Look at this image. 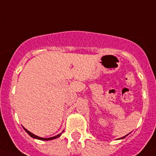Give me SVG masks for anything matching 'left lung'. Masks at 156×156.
Returning a JSON list of instances; mask_svg holds the SVG:
<instances>
[{"label": "left lung", "mask_w": 156, "mask_h": 156, "mask_svg": "<svg viewBox=\"0 0 156 156\" xmlns=\"http://www.w3.org/2000/svg\"><path fill=\"white\" fill-rule=\"evenodd\" d=\"M126 136H127V135H126ZM123 136V137H122V138H119V139H123V138H125V136Z\"/></svg>", "instance_id": "8db88e82"}]
</instances>
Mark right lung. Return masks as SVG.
<instances>
[{"label": "right lung", "instance_id": "obj_1", "mask_svg": "<svg viewBox=\"0 0 156 156\" xmlns=\"http://www.w3.org/2000/svg\"><path fill=\"white\" fill-rule=\"evenodd\" d=\"M24 130H26V131L28 133H29V134L30 135V136H31V137H33V138H35V139H37V140H51L56 139V138L59 137V136H60V135L62 134V133H59V134L56 135V136H53V137H50V138H43V137H40V136H36V135H34V133H31V132L29 131V130H26V128H24Z\"/></svg>", "mask_w": 156, "mask_h": 156}]
</instances>
